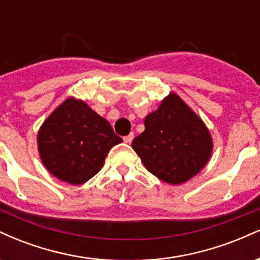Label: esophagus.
<instances>
[{"label": "esophagus", "instance_id": "esophagus-1", "mask_svg": "<svg viewBox=\"0 0 260 260\" xmlns=\"http://www.w3.org/2000/svg\"><path fill=\"white\" fill-rule=\"evenodd\" d=\"M133 138H134V134L131 133V134H128V136L123 137V140H124V143H131L133 140Z\"/></svg>", "mask_w": 260, "mask_h": 260}]
</instances>
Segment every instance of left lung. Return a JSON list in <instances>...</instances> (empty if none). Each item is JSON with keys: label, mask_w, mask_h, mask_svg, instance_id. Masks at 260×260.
<instances>
[{"label": "left lung", "mask_w": 260, "mask_h": 260, "mask_svg": "<svg viewBox=\"0 0 260 260\" xmlns=\"http://www.w3.org/2000/svg\"><path fill=\"white\" fill-rule=\"evenodd\" d=\"M144 132L132 142L149 172L170 184H180L204 168L213 142L203 121L171 92L145 117Z\"/></svg>", "instance_id": "8db88e82"}]
</instances>
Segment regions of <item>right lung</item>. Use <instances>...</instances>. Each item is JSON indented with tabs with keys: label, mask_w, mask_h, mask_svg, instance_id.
I'll return each instance as SVG.
<instances>
[{
	"label": "right lung",
	"mask_w": 260,
	"mask_h": 260,
	"mask_svg": "<svg viewBox=\"0 0 260 260\" xmlns=\"http://www.w3.org/2000/svg\"><path fill=\"white\" fill-rule=\"evenodd\" d=\"M121 142L105 118L73 98L49 116L38 134L45 168L71 184H82L96 175L110 149Z\"/></svg>",
	"instance_id": "1"
}]
</instances>
